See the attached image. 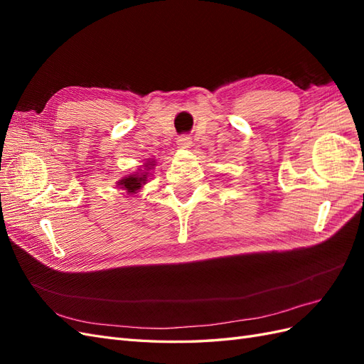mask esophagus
<instances>
[{"instance_id":"34e87169","label":"esophagus","mask_w":364,"mask_h":364,"mask_svg":"<svg viewBox=\"0 0 364 364\" xmlns=\"http://www.w3.org/2000/svg\"><path fill=\"white\" fill-rule=\"evenodd\" d=\"M191 138L190 136H181L179 139H178V146L181 147V149H190L191 147Z\"/></svg>"}]
</instances>
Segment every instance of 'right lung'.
I'll list each match as a JSON object with an SVG mask.
<instances>
[{"instance_id": "right-lung-1", "label": "right lung", "mask_w": 364, "mask_h": 364, "mask_svg": "<svg viewBox=\"0 0 364 364\" xmlns=\"http://www.w3.org/2000/svg\"><path fill=\"white\" fill-rule=\"evenodd\" d=\"M155 161H147L144 164V170H141V173L136 174H129L126 178H123L121 181H118V186L119 188L126 190L129 194H135L136 191L141 190V186L144 185L149 179V171L155 167Z\"/></svg>"}]
</instances>
